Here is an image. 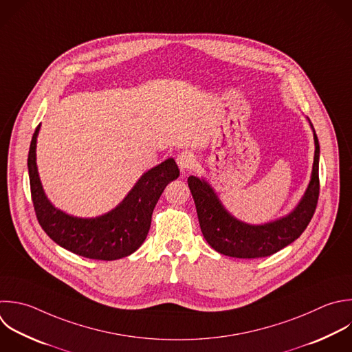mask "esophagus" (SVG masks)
I'll list each match as a JSON object with an SVG mask.
<instances>
[{"instance_id": "esophagus-1", "label": "esophagus", "mask_w": 352, "mask_h": 352, "mask_svg": "<svg viewBox=\"0 0 352 352\" xmlns=\"http://www.w3.org/2000/svg\"><path fill=\"white\" fill-rule=\"evenodd\" d=\"M176 162L182 170H190L195 165V157L190 151H182L177 154Z\"/></svg>"}]
</instances>
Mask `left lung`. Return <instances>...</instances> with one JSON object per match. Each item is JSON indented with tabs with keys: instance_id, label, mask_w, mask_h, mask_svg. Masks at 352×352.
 Returning <instances> with one entry per match:
<instances>
[{
	"instance_id": "left-lung-1",
	"label": "left lung",
	"mask_w": 352,
	"mask_h": 352,
	"mask_svg": "<svg viewBox=\"0 0 352 352\" xmlns=\"http://www.w3.org/2000/svg\"><path fill=\"white\" fill-rule=\"evenodd\" d=\"M314 142L312 173L304 197L293 212L265 224L252 226L236 220L226 210L213 188L205 180L195 176L187 179L201 231L206 242L216 252L238 258L267 257L283 249L302 234L315 213L319 197V143L315 131Z\"/></svg>"
}]
</instances>
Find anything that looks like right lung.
Returning <instances> with one entry per match:
<instances>
[{"label":"right lung","mask_w":352,"mask_h":352,"mask_svg":"<svg viewBox=\"0 0 352 352\" xmlns=\"http://www.w3.org/2000/svg\"><path fill=\"white\" fill-rule=\"evenodd\" d=\"M38 132L40 125L32 139L28 166L36 216L48 236L62 248L95 260L110 261L136 252L148 234L161 194L180 175L175 160L169 158L146 172L111 212L95 219L74 217L56 209L44 192L36 162Z\"/></svg>","instance_id":"right-lung-1"}]
</instances>
